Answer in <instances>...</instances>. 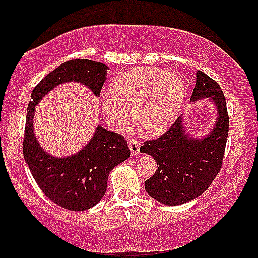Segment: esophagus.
Listing matches in <instances>:
<instances>
[{"mask_svg": "<svg viewBox=\"0 0 258 258\" xmlns=\"http://www.w3.org/2000/svg\"><path fill=\"white\" fill-rule=\"evenodd\" d=\"M129 148H130V154H132L133 156L139 155V154H140V142H139V140L130 139L129 140Z\"/></svg>", "mask_w": 258, "mask_h": 258, "instance_id": "34e87169", "label": "esophagus"}]
</instances>
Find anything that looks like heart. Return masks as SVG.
Segmentation results:
<instances>
[{"label":"heart","instance_id":"1","mask_svg":"<svg viewBox=\"0 0 258 258\" xmlns=\"http://www.w3.org/2000/svg\"><path fill=\"white\" fill-rule=\"evenodd\" d=\"M102 97V110L115 128H124L132 111L137 128L148 136L165 132L181 105L185 86L173 73L156 68L123 73Z\"/></svg>","mask_w":258,"mask_h":258}]
</instances>
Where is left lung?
Returning a JSON list of instances; mask_svg holds the SVG:
<instances>
[{"label": "left lung", "instance_id": "left-lung-1", "mask_svg": "<svg viewBox=\"0 0 258 258\" xmlns=\"http://www.w3.org/2000/svg\"><path fill=\"white\" fill-rule=\"evenodd\" d=\"M200 98H210L217 106L218 117L212 132L192 139L183 132L179 117L163 135L145 141L140 148L158 165L155 174L145 182L147 193L165 205H181L203 195L222 169L229 135L226 100L218 83L198 71L190 100Z\"/></svg>", "mask_w": 258, "mask_h": 258}]
</instances>
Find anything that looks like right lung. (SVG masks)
<instances>
[{"instance_id": "1", "label": "right lung", "mask_w": 258, "mask_h": 258, "mask_svg": "<svg viewBox=\"0 0 258 258\" xmlns=\"http://www.w3.org/2000/svg\"><path fill=\"white\" fill-rule=\"evenodd\" d=\"M108 66L88 59H73L58 66L35 86L27 108L23 156L33 178L48 199L62 209L84 211L95 206L106 192L113 167L125 161L130 149L124 136L97 126L93 137L79 153L54 158L40 147L33 129L35 105L46 93L66 82L88 86L100 95Z\"/></svg>"}]
</instances>
